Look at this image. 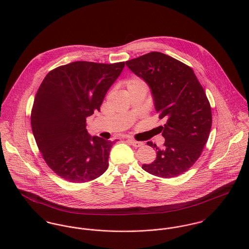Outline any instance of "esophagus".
I'll return each instance as SVG.
<instances>
[{
	"mask_svg": "<svg viewBox=\"0 0 249 249\" xmlns=\"http://www.w3.org/2000/svg\"><path fill=\"white\" fill-rule=\"evenodd\" d=\"M130 143L133 145V146H135V147H139V146H142V144H143V142H139V141H136V140H133V139H129L128 140Z\"/></svg>",
	"mask_w": 249,
	"mask_h": 249,
	"instance_id": "obj_1",
	"label": "esophagus"
}]
</instances>
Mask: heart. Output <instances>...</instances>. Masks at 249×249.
Instances as JSON below:
<instances>
[{
    "instance_id": "heart-1",
    "label": "heart",
    "mask_w": 249,
    "mask_h": 249,
    "mask_svg": "<svg viewBox=\"0 0 249 249\" xmlns=\"http://www.w3.org/2000/svg\"><path fill=\"white\" fill-rule=\"evenodd\" d=\"M139 82H141V81L136 80V79L129 80V81H128V83H127V87H130V86H132V85H134V84H137V83H139Z\"/></svg>"
}]
</instances>
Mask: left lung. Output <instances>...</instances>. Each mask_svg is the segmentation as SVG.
I'll use <instances>...</instances> for the list:
<instances>
[{
	"label": "left lung",
	"instance_id": "8db88e82",
	"mask_svg": "<svg viewBox=\"0 0 249 249\" xmlns=\"http://www.w3.org/2000/svg\"><path fill=\"white\" fill-rule=\"evenodd\" d=\"M126 66L148 85L153 104L160 119L165 138L161 149L156 148V159L143 164L150 175L172 178L183 175L199 158L209 138L212 112L206 94L192 68L158 52L128 60Z\"/></svg>",
	"mask_w": 249,
	"mask_h": 249
}]
</instances>
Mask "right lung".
I'll list each match as a JSON object with an SVG mask.
<instances>
[{"instance_id":"right-lung-1","label":"right lung","mask_w":249,"mask_h":249,"mask_svg":"<svg viewBox=\"0 0 249 249\" xmlns=\"http://www.w3.org/2000/svg\"><path fill=\"white\" fill-rule=\"evenodd\" d=\"M124 67V62L75 61L43 79L32 110V128L45 162L60 178L84 183L107 171L115 141L89 135L86 118L100 111Z\"/></svg>"}]
</instances>
